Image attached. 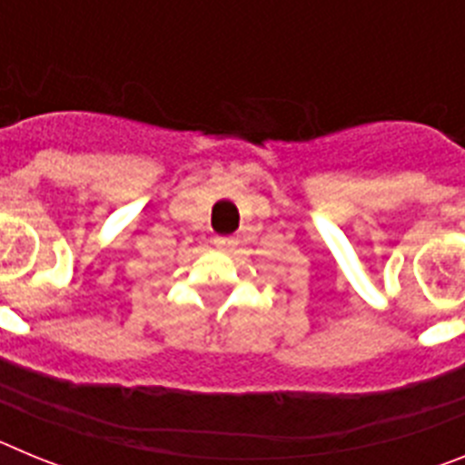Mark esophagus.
I'll return each mask as SVG.
<instances>
[{
	"label": "esophagus",
	"mask_w": 465,
	"mask_h": 465,
	"mask_svg": "<svg viewBox=\"0 0 465 465\" xmlns=\"http://www.w3.org/2000/svg\"><path fill=\"white\" fill-rule=\"evenodd\" d=\"M213 246L221 252H232L237 246V240L235 237H213Z\"/></svg>",
	"instance_id": "1"
}]
</instances>
